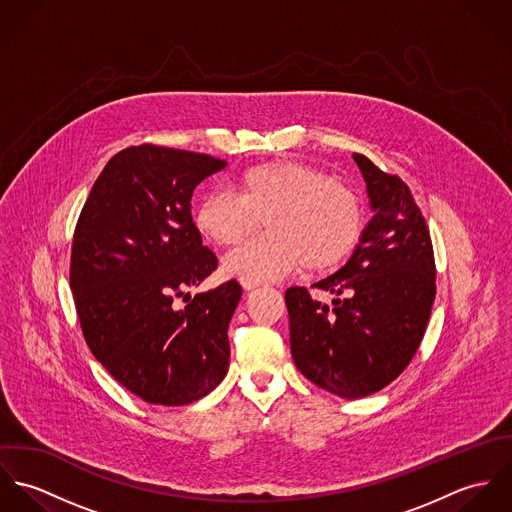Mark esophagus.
Listing matches in <instances>:
<instances>
[{
  "mask_svg": "<svg viewBox=\"0 0 512 512\" xmlns=\"http://www.w3.org/2000/svg\"><path fill=\"white\" fill-rule=\"evenodd\" d=\"M240 284H242V288H244L246 292L256 290V288H260V286H262L260 282H254V280H240Z\"/></svg>",
  "mask_w": 512,
  "mask_h": 512,
  "instance_id": "34e87169",
  "label": "esophagus"
}]
</instances>
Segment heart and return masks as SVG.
I'll return each instance as SVG.
<instances>
[{
	"mask_svg": "<svg viewBox=\"0 0 512 512\" xmlns=\"http://www.w3.org/2000/svg\"><path fill=\"white\" fill-rule=\"evenodd\" d=\"M268 234L230 252L224 274L272 282L301 266L325 274L349 260L365 232L357 193L305 161L280 159L252 165L234 181V193L209 191L193 211L197 232L222 248L238 244L258 219Z\"/></svg>",
	"mask_w": 512,
	"mask_h": 512,
	"instance_id": "heart-1",
	"label": "heart"
}]
</instances>
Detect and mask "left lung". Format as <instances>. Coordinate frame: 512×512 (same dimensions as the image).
Returning <instances> with one entry per match:
<instances>
[{
    "instance_id": "8db88e82",
    "label": "left lung",
    "mask_w": 512,
    "mask_h": 512,
    "mask_svg": "<svg viewBox=\"0 0 512 512\" xmlns=\"http://www.w3.org/2000/svg\"><path fill=\"white\" fill-rule=\"evenodd\" d=\"M372 211L347 264L305 288H290V343L295 366L319 388L365 398L388 386L416 355L434 297L436 264L426 220L410 189L353 153Z\"/></svg>"
}]
</instances>
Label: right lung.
Returning a JSON list of instances; mask_svg holds the SVG:
<instances>
[{
	"mask_svg": "<svg viewBox=\"0 0 512 512\" xmlns=\"http://www.w3.org/2000/svg\"><path fill=\"white\" fill-rule=\"evenodd\" d=\"M226 161L171 147L116 153L74 230L71 290L100 365L149 404L185 406L226 376L228 323L242 288L230 280L191 297L217 268L191 217L195 187ZM188 295L183 310L175 296Z\"/></svg>",
	"mask_w": 512,
	"mask_h": 512,
	"instance_id": "obj_1",
	"label": "right lung"
}]
</instances>
